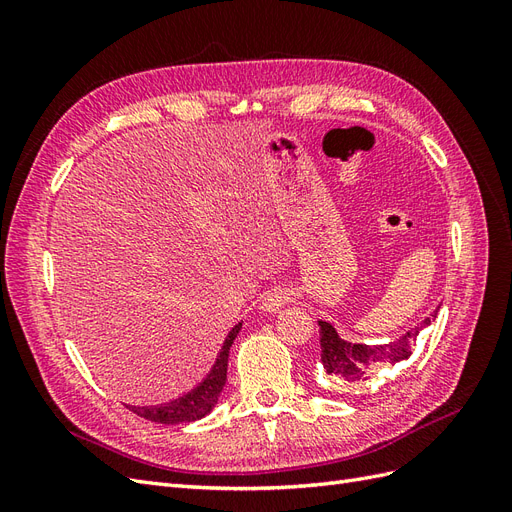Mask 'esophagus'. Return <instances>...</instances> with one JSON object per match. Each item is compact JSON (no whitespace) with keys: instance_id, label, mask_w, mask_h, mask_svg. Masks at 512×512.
I'll return each instance as SVG.
<instances>
[{"instance_id":"34e87169","label":"esophagus","mask_w":512,"mask_h":512,"mask_svg":"<svg viewBox=\"0 0 512 512\" xmlns=\"http://www.w3.org/2000/svg\"><path fill=\"white\" fill-rule=\"evenodd\" d=\"M290 301V292L284 288H271L265 292V299H262V312L277 314L280 309Z\"/></svg>"}]
</instances>
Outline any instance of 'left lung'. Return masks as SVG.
<instances>
[{
	"mask_svg": "<svg viewBox=\"0 0 512 512\" xmlns=\"http://www.w3.org/2000/svg\"><path fill=\"white\" fill-rule=\"evenodd\" d=\"M438 309H433V314L418 322L414 329L408 333L395 337L393 342L386 344H352L339 337V333L333 329L331 322L318 320L320 327V363L324 367V374L331 382L333 391H352L359 389L371 376L376 374L378 367L395 365L410 359L412 344L416 342V335L425 327L436 320Z\"/></svg>",
	"mask_w": 512,
	"mask_h": 512,
	"instance_id": "1",
	"label": "left lung"
}]
</instances>
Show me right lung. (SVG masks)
<instances>
[{"instance_id":"obj_1","label":"right lung","mask_w":512,"mask_h":512,"mask_svg":"<svg viewBox=\"0 0 512 512\" xmlns=\"http://www.w3.org/2000/svg\"><path fill=\"white\" fill-rule=\"evenodd\" d=\"M241 324L243 322L235 324V327L230 329V333L224 339L222 350L218 354V359H215L211 371L205 376L203 382L194 386L192 391H188V393L173 399V401H166V404H160V406H128V408L134 414L147 418V421L162 423V425L192 423V421H198V418L207 416L215 408V404H218L220 393H222L224 384H226L228 352H230L232 342H235L239 331H241Z\"/></svg>"}]
</instances>
